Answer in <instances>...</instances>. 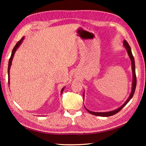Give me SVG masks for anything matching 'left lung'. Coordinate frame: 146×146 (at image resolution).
<instances>
[{
  "label": "left lung",
  "instance_id": "left-lung-1",
  "mask_svg": "<svg viewBox=\"0 0 146 146\" xmlns=\"http://www.w3.org/2000/svg\"><path fill=\"white\" fill-rule=\"evenodd\" d=\"M123 46L125 48L127 51V53L131 59V64H132V74H133V81H132V92L131 93V95L129 97L128 99L125 101V102L123 104L122 106L118 108L117 109L113 110V111H107V112H95V111H92L88 110L85 107V109L87 110L90 113H91L92 115H97V116H101V117H109L113 115L116 114L117 113L119 112V111L122 110V108L124 107L126 104L128 103V102L131 100V99L132 98L133 95L134 94V92L135 90V87H136V83H137V80H136V75H135V61H134V56H133L132 51H131V48L130 47V46L129 45L128 42H127L125 40L123 41ZM83 98H84V94H83Z\"/></svg>",
  "mask_w": 146,
  "mask_h": 146
}]
</instances>
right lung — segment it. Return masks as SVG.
I'll return each mask as SVG.
<instances>
[{
    "label": "right lung",
    "instance_id": "add662e5",
    "mask_svg": "<svg viewBox=\"0 0 146 146\" xmlns=\"http://www.w3.org/2000/svg\"><path fill=\"white\" fill-rule=\"evenodd\" d=\"M24 37H23V38H21V39L20 40V41H19L17 42V44H15V46L14 47L13 49H12V54H11V58H10V59H9V64H8V80H9V82H10V81H9V80H10V76H9V72H10V68H11V64H12V59H13V58H14V54H15V51H16L17 49L19 47V46L21 44V43L23 42V41L24 40ZM64 88V87L61 90V94H62V93H63Z\"/></svg>",
    "mask_w": 146,
    "mask_h": 146
}]
</instances>
